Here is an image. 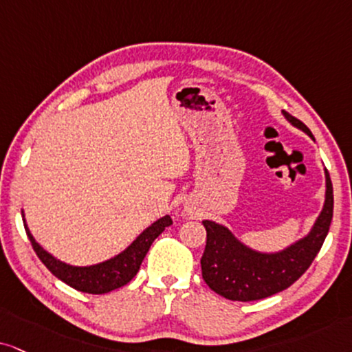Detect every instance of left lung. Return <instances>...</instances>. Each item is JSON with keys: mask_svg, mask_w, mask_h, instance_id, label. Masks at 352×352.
Segmentation results:
<instances>
[{"mask_svg": "<svg viewBox=\"0 0 352 352\" xmlns=\"http://www.w3.org/2000/svg\"><path fill=\"white\" fill-rule=\"evenodd\" d=\"M294 127L311 135L310 129L300 120L282 111ZM327 192L324 206L310 233L277 253H261L243 245L223 225L204 220L207 243L201 267L206 284L228 300L251 302L282 292L296 282L322 248L333 219V184L324 169Z\"/></svg>", "mask_w": 352, "mask_h": 352, "instance_id": "8db88e82", "label": "left lung"}]
</instances>
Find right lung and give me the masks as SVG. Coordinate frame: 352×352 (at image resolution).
I'll return each instance as SVG.
<instances>
[{"instance_id":"obj_1","label":"right lung","mask_w":352,"mask_h":352,"mask_svg":"<svg viewBox=\"0 0 352 352\" xmlns=\"http://www.w3.org/2000/svg\"><path fill=\"white\" fill-rule=\"evenodd\" d=\"M171 223V217H162V219L156 220L155 223H151L148 228L143 230L140 235L133 240L132 245H130L129 248H125L122 253H119L114 256V258L107 259V261L104 263L93 264V266H70V264L54 258V256L47 253V251L34 240L28 225L24 223V227L34 251H36L38 259L45 264V267L49 269L52 274L58 277L60 280H63L65 284H68L70 287L80 290V292L107 294L111 292V290H116L122 287L125 284H129V282L135 277L138 269H140L143 258L148 253L151 243L155 241V238L162 235L163 230L169 227Z\"/></svg>"}]
</instances>
